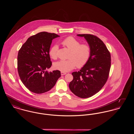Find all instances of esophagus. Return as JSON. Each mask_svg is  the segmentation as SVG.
<instances>
[{"label":"esophagus","instance_id":"esophagus-1","mask_svg":"<svg viewBox=\"0 0 134 134\" xmlns=\"http://www.w3.org/2000/svg\"><path fill=\"white\" fill-rule=\"evenodd\" d=\"M61 75H64L66 74V73L64 72H61Z\"/></svg>","mask_w":134,"mask_h":134}]
</instances>
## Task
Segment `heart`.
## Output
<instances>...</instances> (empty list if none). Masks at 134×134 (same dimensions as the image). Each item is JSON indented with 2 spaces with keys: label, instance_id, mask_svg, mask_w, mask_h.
<instances>
[{
  "label": "heart",
  "instance_id": "heart-1",
  "mask_svg": "<svg viewBox=\"0 0 134 134\" xmlns=\"http://www.w3.org/2000/svg\"><path fill=\"white\" fill-rule=\"evenodd\" d=\"M62 44L67 48L70 52L67 60H61L54 64V68L62 72H68L76 66L81 68L84 66L89 60L91 55V48L87 44H80V42L73 37H68L62 42ZM59 47L53 45L49 55L52 59L56 60L58 57Z\"/></svg>",
  "mask_w": 134,
  "mask_h": 134
}]
</instances>
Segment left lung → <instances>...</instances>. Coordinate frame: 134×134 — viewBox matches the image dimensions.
Returning <instances> with one entry per match:
<instances>
[{
    "label": "left lung",
    "instance_id": "1",
    "mask_svg": "<svg viewBox=\"0 0 134 134\" xmlns=\"http://www.w3.org/2000/svg\"><path fill=\"white\" fill-rule=\"evenodd\" d=\"M77 36L86 39L91 48V55L87 64L79 71L72 73L73 79L69 86L75 96L86 98L99 92L107 82L110 69L111 56L104 43L96 36Z\"/></svg>",
    "mask_w": 134,
    "mask_h": 134
}]
</instances>
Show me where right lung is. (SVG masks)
<instances>
[{
    "label": "right lung",
    "instance_id": "right-lung-1",
    "mask_svg": "<svg viewBox=\"0 0 134 134\" xmlns=\"http://www.w3.org/2000/svg\"><path fill=\"white\" fill-rule=\"evenodd\" d=\"M58 37L54 33L40 32L29 38L19 49V77L26 87L34 93L40 94L49 91L61 76L59 70L45 71L52 66L49 51L52 40Z\"/></svg>",
    "mask_w": 134,
    "mask_h": 134
}]
</instances>
